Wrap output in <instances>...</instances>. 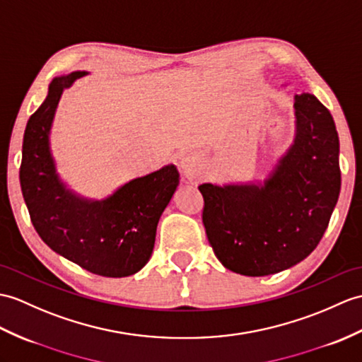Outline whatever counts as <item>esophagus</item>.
Segmentation results:
<instances>
[{
    "mask_svg": "<svg viewBox=\"0 0 362 362\" xmlns=\"http://www.w3.org/2000/svg\"><path fill=\"white\" fill-rule=\"evenodd\" d=\"M179 168L185 179L194 180L200 174L202 168H204V162H202V158L197 154H187L180 158Z\"/></svg>",
    "mask_w": 362,
    "mask_h": 362,
    "instance_id": "esophagus-1",
    "label": "esophagus"
}]
</instances>
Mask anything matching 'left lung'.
<instances>
[{"label":"left lung","mask_w":362,"mask_h":362,"mask_svg":"<svg viewBox=\"0 0 362 362\" xmlns=\"http://www.w3.org/2000/svg\"><path fill=\"white\" fill-rule=\"evenodd\" d=\"M295 139L264 182L202 183L205 231L216 257L243 276H268L317 247L341 189L339 137L312 94L295 95Z\"/></svg>","instance_id":"left-lung-1"}]
</instances>
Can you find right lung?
I'll use <instances>...</instances> for the list:
<instances>
[{"label": "right lung", "instance_id": "right-lung-1", "mask_svg": "<svg viewBox=\"0 0 362 362\" xmlns=\"http://www.w3.org/2000/svg\"><path fill=\"white\" fill-rule=\"evenodd\" d=\"M85 75L75 71L55 77L46 100L30 115L23 139L21 191L30 221L50 250L94 274L124 277L148 264L158 219L180 177L170 163L126 182L102 200L66 187L50 149V129L64 89Z\"/></svg>", "mask_w": 362, "mask_h": 362}]
</instances>
